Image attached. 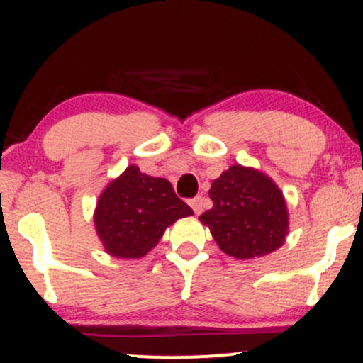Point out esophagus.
I'll return each mask as SVG.
<instances>
[{"instance_id":"34e87169","label":"esophagus","mask_w":363,"mask_h":363,"mask_svg":"<svg viewBox=\"0 0 363 363\" xmlns=\"http://www.w3.org/2000/svg\"><path fill=\"white\" fill-rule=\"evenodd\" d=\"M205 200H203L201 196H195L191 198V200H188V205L191 206V210L195 211V215H200V213L203 211V208H205V203H203Z\"/></svg>"}]
</instances>
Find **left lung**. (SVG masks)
<instances>
[{
  "instance_id": "1",
  "label": "left lung",
  "mask_w": 363,
  "mask_h": 363,
  "mask_svg": "<svg viewBox=\"0 0 363 363\" xmlns=\"http://www.w3.org/2000/svg\"><path fill=\"white\" fill-rule=\"evenodd\" d=\"M211 210L198 218L226 255L252 259L276 251L287 235L284 196L264 173L233 165L211 183Z\"/></svg>"
}]
</instances>
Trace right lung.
Wrapping results in <instances>:
<instances>
[{
	"mask_svg": "<svg viewBox=\"0 0 363 363\" xmlns=\"http://www.w3.org/2000/svg\"><path fill=\"white\" fill-rule=\"evenodd\" d=\"M193 210L165 178H153L130 165L99 198L94 223L108 255L122 259L145 256L167 226Z\"/></svg>",
	"mask_w": 363,
	"mask_h": 363,
	"instance_id": "add662e5",
	"label": "right lung"
}]
</instances>
